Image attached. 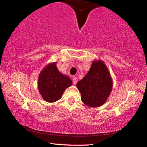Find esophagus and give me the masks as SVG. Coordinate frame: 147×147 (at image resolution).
Instances as JSON below:
<instances>
[{"label": "esophagus", "instance_id": "obj_1", "mask_svg": "<svg viewBox=\"0 0 147 147\" xmlns=\"http://www.w3.org/2000/svg\"><path fill=\"white\" fill-rule=\"evenodd\" d=\"M73 84L75 85V84L77 83V81H78V78H77V77L74 76L73 78Z\"/></svg>", "mask_w": 147, "mask_h": 147}]
</instances>
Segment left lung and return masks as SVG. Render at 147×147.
<instances>
[{
  "label": "left lung",
  "mask_w": 147,
  "mask_h": 147,
  "mask_svg": "<svg viewBox=\"0 0 147 147\" xmlns=\"http://www.w3.org/2000/svg\"><path fill=\"white\" fill-rule=\"evenodd\" d=\"M81 100L89 107H99L106 102L113 82L108 69L102 60H94L88 74L76 84Z\"/></svg>",
  "instance_id": "obj_1"
}]
</instances>
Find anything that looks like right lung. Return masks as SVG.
<instances>
[{"instance_id":"add662e5","label":"right lung","mask_w":147,"mask_h":147,"mask_svg":"<svg viewBox=\"0 0 147 147\" xmlns=\"http://www.w3.org/2000/svg\"><path fill=\"white\" fill-rule=\"evenodd\" d=\"M71 78L58 71L56 63H49L41 71L38 89L45 100L54 102L60 99L65 89L72 85Z\"/></svg>"}]
</instances>
